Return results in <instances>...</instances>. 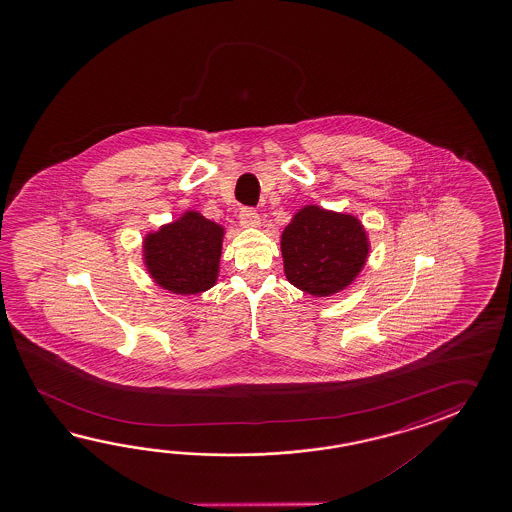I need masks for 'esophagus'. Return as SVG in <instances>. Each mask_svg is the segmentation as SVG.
I'll return each instance as SVG.
<instances>
[{"instance_id":"34e87169","label":"esophagus","mask_w":512,"mask_h":512,"mask_svg":"<svg viewBox=\"0 0 512 512\" xmlns=\"http://www.w3.org/2000/svg\"><path fill=\"white\" fill-rule=\"evenodd\" d=\"M240 221L243 227L256 229V227H260V214L254 208H241Z\"/></svg>"}]
</instances>
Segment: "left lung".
<instances>
[{
    "mask_svg": "<svg viewBox=\"0 0 512 512\" xmlns=\"http://www.w3.org/2000/svg\"><path fill=\"white\" fill-rule=\"evenodd\" d=\"M280 249L289 283L327 298L357 280L370 254V238L357 216L305 205L283 230Z\"/></svg>",
    "mask_w": 512,
    "mask_h": 512,
    "instance_id": "1",
    "label": "left lung"
}]
</instances>
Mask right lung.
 <instances>
[{
    "instance_id": "right-lung-1",
    "label": "right lung",
    "mask_w": 512,
    "mask_h": 512,
    "mask_svg": "<svg viewBox=\"0 0 512 512\" xmlns=\"http://www.w3.org/2000/svg\"><path fill=\"white\" fill-rule=\"evenodd\" d=\"M225 227L196 210L152 230L142 240V261L153 282L168 293H205L218 282Z\"/></svg>"
}]
</instances>
